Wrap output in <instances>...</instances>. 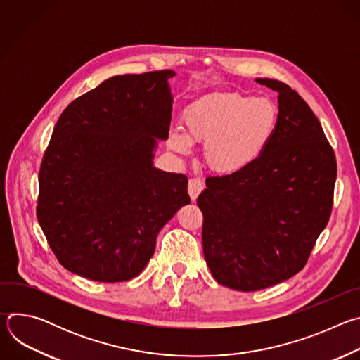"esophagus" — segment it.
Returning <instances> with one entry per match:
<instances>
[{
  "label": "esophagus",
  "mask_w": 360,
  "mask_h": 360,
  "mask_svg": "<svg viewBox=\"0 0 360 360\" xmlns=\"http://www.w3.org/2000/svg\"><path fill=\"white\" fill-rule=\"evenodd\" d=\"M203 189V182L199 178H191L188 182V193L191 196L192 200H195L198 198V195L202 192Z\"/></svg>",
  "instance_id": "obj_1"
}]
</instances>
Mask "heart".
I'll return each mask as SVG.
<instances>
[{
	"label": "heart",
	"mask_w": 360,
	"mask_h": 360,
	"mask_svg": "<svg viewBox=\"0 0 360 360\" xmlns=\"http://www.w3.org/2000/svg\"><path fill=\"white\" fill-rule=\"evenodd\" d=\"M278 120V107L269 98L214 92L185 108V135L172 131L169 145L179 153H188L192 142H200L207 167L217 174L233 175L264 155L276 132Z\"/></svg>",
	"instance_id": "b5f03b06"
}]
</instances>
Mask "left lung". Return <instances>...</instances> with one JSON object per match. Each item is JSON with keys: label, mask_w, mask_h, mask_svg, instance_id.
Listing matches in <instances>:
<instances>
[{"label": "left lung", "mask_w": 360, "mask_h": 360, "mask_svg": "<svg viewBox=\"0 0 360 360\" xmlns=\"http://www.w3.org/2000/svg\"><path fill=\"white\" fill-rule=\"evenodd\" d=\"M255 81L278 92L276 132L253 165L207 178L196 199L205 261L218 283L240 292L274 286L303 269L328 225L338 171L303 98L285 82Z\"/></svg>", "instance_id": "8db88e82"}]
</instances>
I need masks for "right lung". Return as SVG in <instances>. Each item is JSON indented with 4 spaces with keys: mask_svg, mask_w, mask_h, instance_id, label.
<instances>
[{
    "mask_svg": "<svg viewBox=\"0 0 360 360\" xmlns=\"http://www.w3.org/2000/svg\"><path fill=\"white\" fill-rule=\"evenodd\" d=\"M172 77H111L61 114L39 168L37 218L70 272L108 283L138 276L160 231L191 202L188 178L152 161L169 135Z\"/></svg>",
    "mask_w": 360,
    "mask_h": 360,
    "instance_id": "right-lung-1",
    "label": "right lung"
}]
</instances>
